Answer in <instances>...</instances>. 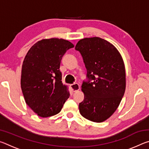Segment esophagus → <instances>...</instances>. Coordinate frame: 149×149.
Listing matches in <instances>:
<instances>
[{
	"mask_svg": "<svg viewBox=\"0 0 149 149\" xmlns=\"http://www.w3.org/2000/svg\"><path fill=\"white\" fill-rule=\"evenodd\" d=\"M70 86H71L73 92H75L77 91H79L80 89V86L78 84H74L70 85Z\"/></svg>",
	"mask_w": 149,
	"mask_h": 149,
	"instance_id": "esophagus-1",
	"label": "esophagus"
}]
</instances>
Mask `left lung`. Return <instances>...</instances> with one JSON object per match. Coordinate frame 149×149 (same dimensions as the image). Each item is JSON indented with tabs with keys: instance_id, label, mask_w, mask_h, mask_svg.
Wrapping results in <instances>:
<instances>
[{
	"instance_id": "obj_1",
	"label": "left lung",
	"mask_w": 149,
	"mask_h": 149,
	"mask_svg": "<svg viewBox=\"0 0 149 149\" xmlns=\"http://www.w3.org/2000/svg\"><path fill=\"white\" fill-rule=\"evenodd\" d=\"M75 49L81 54L89 79L83 82L79 112L91 122H102L114 114L124 95V62L116 48L100 37L81 39Z\"/></svg>"
}]
</instances>
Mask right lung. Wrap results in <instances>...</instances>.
I'll use <instances>...</instances> for the list:
<instances>
[{"mask_svg": "<svg viewBox=\"0 0 149 149\" xmlns=\"http://www.w3.org/2000/svg\"><path fill=\"white\" fill-rule=\"evenodd\" d=\"M74 47L63 39L39 41L30 48L22 68L21 88L26 104L42 118L56 115L70 97L62 82L60 65L68 50Z\"/></svg>", "mask_w": 149, "mask_h": 149, "instance_id": "1", "label": "right lung"}]
</instances>
